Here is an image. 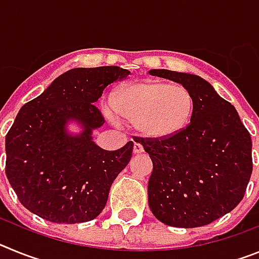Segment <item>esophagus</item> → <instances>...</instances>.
Segmentation results:
<instances>
[{"mask_svg":"<svg viewBox=\"0 0 259 259\" xmlns=\"http://www.w3.org/2000/svg\"><path fill=\"white\" fill-rule=\"evenodd\" d=\"M144 152V148L140 143H135L134 144V153L135 154H140V153Z\"/></svg>","mask_w":259,"mask_h":259,"instance_id":"1","label":"esophagus"}]
</instances>
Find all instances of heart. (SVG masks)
<instances>
[{
	"instance_id": "1",
	"label": "heart",
	"mask_w": 259,
	"mask_h": 259,
	"mask_svg": "<svg viewBox=\"0 0 259 259\" xmlns=\"http://www.w3.org/2000/svg\"><path fill=\"white\" fill-rule=\"evenodd\" d=\"M114 113L134 123L144 136L163 139L182 131L194 109L188 88L145 81L122 88L111 101Z\"/></svg>"
}]
</instances>
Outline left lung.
<instances>
[{
  "label": "left lung",
  "mask_w": 259,
  "mask_h": 259,
  "mask_svg": "<svg viewBox=\"0 0 259 259\" xmlns=\"http://www.w3.org/2000/svg\"><path fill=\"white\" fill-rule=\"evenodd\" d=\"M153 76L188 88L194 98L191 123L163 139L135 137L153 162L148 202L171 227L206 226L242 200L253 171L251 139L236 109L197 75L150 70Z\"/></svg>",
  "instance_id": "8db88e82"
}]
</instances>
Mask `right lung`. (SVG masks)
I'll return each mask as SVG.
<instances>
[{"mask_svg": "<svg viewBox=\"0 0 259 259\" xmlns=\"http://www.w3.org/2000/svg\"><path fill=\"white\" fill-rule=\"evenodd\" d=\"M128 75L118 66L72 68L23 105L6 135L5 171L26 209L66 224L92 221L104 210L134 143L113 152L96 145L92 131L105 119L95 102L109 84ZM71 120L83 127L79 135L67 131Z\"/></svg>", "mask_w": 259, "mask_h": 259, "instance_id": "1", "label": "right lung"}]
</instances>
